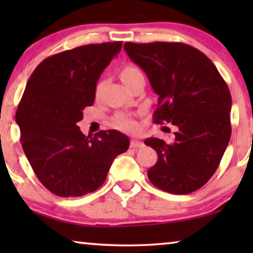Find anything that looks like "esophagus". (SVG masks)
I'll use <instances>...</instances> for the list:
<instances>
[{
	"label": "esophagus",
	"mask_w": 253,
	"mask_h": 253,
	"mask_svg": "<svg viewBox=\"0 0 253 253\" xmlns=\"http://www.w3.org/2000/svg\"><path fill=\"white\" fill-rule=\"evenodd\" d=\"M144 143L140 142L138 139H131L130 140V147L131 148H138V147H143Z\"/></svg>",
	"instance_id": "1"
}]
</instances>
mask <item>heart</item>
<instances>
[{
    "instance_id": "1",
    "label": "heart",
    "mask_w": 253,
    "mask_h": 253,
    "mask_svg": "<svg viewBox=\"0 0 253 253\" xmlns=\"http://www.w3.org/2000/svg\"><path fill=\"white\" fill-rule=\"evenodd\" d=\"M119 76H121V79L124 84L126 85H129L132 81L138 78V77H144L142 70L139 69L138 67L135 65H126L124 66L121 72H119ZM102 83H99L96 87V93L99 92L101 88ZM114 125L121 128L123 130H132L135 129L136 123L134 118L131 117V115L126 114V113H119L113 119Z\"/></svg>"
}]
</instances>
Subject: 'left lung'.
<instances>
[{
  "label": "left lung",
  "mask_w": 253,
  "mask_h": 253,
  "mask_svg": "<svg viewBox=\"0 0 253 253\" xmlns=\"http://www.w3.org/2000/svg\"><path fill=\"white\" fill-rule=\"evenodd\" d=\"M124 49L157 93L154 122L176 127L173 142L145 139L158 156L149 181L172 194L199 190L215 173L231 137L228 84L211 60L188 44L126 42Z\"/></svg>",
  "instance_id": "left-lung-1"
}]
</instances>
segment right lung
Here are the masks:
<instances>
[{
    "instance_id": "right-lung-1",
    "label": "right lung",
    "mask_w": 253,
    "mask_h": 253,
    "mask_svg": "<svg viewBox=\"0 0 253 253\" xmlns=\"http://www.w3.org/2000/svg\"><path fill=\"white\" fill-rule=\"evenodd\" d=\"M122 41L87 44L44 59L32 72L15 121L33 172L61 198L91 193L102 185L113 161L129 139L117 130L85 136L77 126L92 106L96 84L121 52Z\"/></svg>"
}]
</instances>
